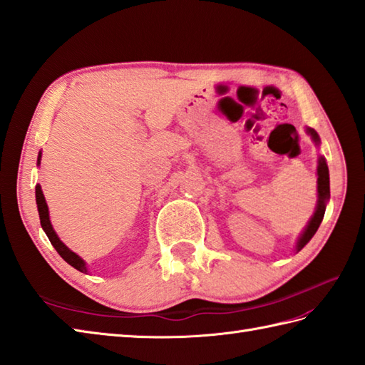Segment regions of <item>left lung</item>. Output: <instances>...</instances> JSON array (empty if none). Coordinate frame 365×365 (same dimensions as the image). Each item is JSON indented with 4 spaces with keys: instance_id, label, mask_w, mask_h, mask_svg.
<instances>
[{
    "instance_id": "left-lung-1",
    "label": "left lung",
    "mask_w": 365,
    "mask_h": 365,
    "mask_svg": "<svg viewBox=\"0 0 365 365\" xmlns=\"http://www.w3.org/2000/svg\"><path fill=\"white\" fill-rule=\"evenodd\" d=\"M304 131L307 133V135H311V139L315 143V147H320L322 142H320V137H319L317 131L309 126H306ZM328 201H329V170H328L327 159L322 155H319V160H317V205H315V210L311 215L309 222H307L304 230L302 231V234H299L297 242H295V248H294L295 253H298V251L302 250L307 244V242L314 237V234L317 232L319 226L323 220V215H325V209H327Z\"/></svg>"
}]
</instances>
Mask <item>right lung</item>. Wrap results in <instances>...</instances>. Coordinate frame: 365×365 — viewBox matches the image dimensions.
Here are the masks:
<instances>
[{"label":"right lung","mask_w":365,"mask_h":365,"mask_svg":"<svg viewBox=\"0 0 365 365\" xmlns=\"http://www.w3.org/2000/svg\"><path fill=\"white\" fill-rule=\"evenodd\" d=\"M40 160H42V151H38L37 167L40 165ZM36 203H37V210H38V217H40V225H42V230L45 231L48 239H50L51 245L56 248V251H58V253L61 255V257L67 264H70L71 267H75V269L79 270V272L87 273L88 272L87 262L79 255H76L75 251H71L59 239L58 234H56L53 225H51V220H50V210H48L46 200H45V195H43V192H42V185H40V184L36 185Z\"/></svg>","instance_id":"right-lung-1"}]
</instances>
